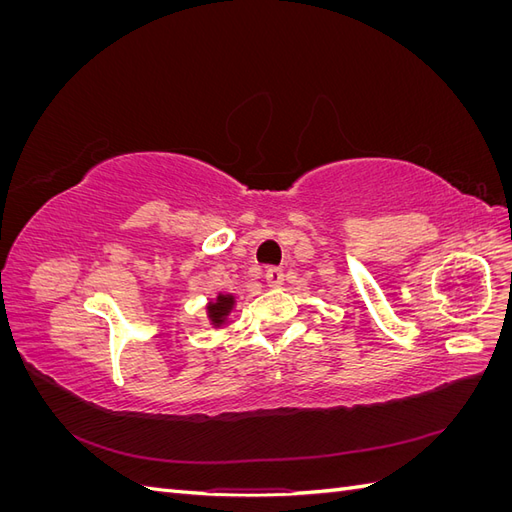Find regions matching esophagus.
Segmentation results:
<instances>
[{
  "mask_svg": "<svg viewBox=\"0 0 512 512\" xmlns=\"http://www.w3.org/2000/svg\"><path fill=\"white\" fill-rule=\"evenodd\" d=\"M265 280H267V284L273 286V288L282 286V284H284V271L277 269V267H269L267 273H265Z\"/></svg>",
  "mask_w": 512,
  "mask_h": 512,
  "instance_id": "34e87169",
  "label": "esophagus"
}]
</instances>
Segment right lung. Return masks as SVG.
Instances as JSON below:
<instances>
[{
    "label": "right lung",
    "mask_w": 512,
    "mask_h": 512,
    "mask_svg": "<svg viewBox=\"0 0 512 512\" xmlns=\"http://www.w3.org/2000/svg\"><path fill=\"white\" fill-rule=\"evenodd\" d=\"M232 303H235V299H232L230 294H220L218 301L209 303V307H207L209 309V318H211V322L215 324V327H218V324H222L226 320L228 312L232 309Z\"/></svg>",
    "instance_id": "add662e5"
}]
</instances>
